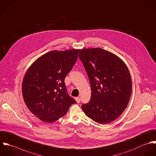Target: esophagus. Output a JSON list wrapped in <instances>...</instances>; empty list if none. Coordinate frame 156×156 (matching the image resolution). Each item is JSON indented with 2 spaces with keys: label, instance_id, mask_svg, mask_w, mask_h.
I'll return each instance as SVG.
<instances>
[{
  "label": "esophagus",
  "instance_id": "esophagus-1",
  "mask_svg": "<svg viewBox=\"0 0 156 156\" xmlns=\"http://www.w3.org/2000/svg\"><path fill=\"white\" fill-rule=\"evenodd\" d=\"M75 100L77 102V103H78V104L80 103V98H76Z\"/></svg>",
  "mask_w": 156,
  "mask_h": 156
}]
</instances>
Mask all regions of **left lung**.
I'll list each match as a JSON object with an SVG mask.
<instances>
[{
	"mask_svg": "<svg viewBox=\"0 0 156 156\" xmlns=\"http://www.w3.org/2000/svg\"><path fill=\"white\" fill-rule=\"evenodd\" d=\"M91 88L90 101L82 105L94 122L105 124L124 111L132 92V80L125 63L117 55L101 48L82 49L79 54Z\"/></svg>",
	"mask_w": 156,
	"mask_h": 156,
	"instance_id": "obj_1",
	"label": "left lung"
}]
</instances>
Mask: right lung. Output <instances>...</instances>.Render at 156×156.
<instances>
[{"mask_svg": "<svg viewBox=\"0 0 156 156\" xmlns=\"http://www.w3.org/2000/svg\"><path fill=\"white\" fill-rule=\"evenodd\" d=\"M79 51L47 52L26 71L22 86L23 98L29 110L42 121H56L77 103L67 94L64 80L76 62Z\"/></svg>", "mask_w": 156, "mask_h": 156, "instance_id": "add662e5", "label": "right lung"}]
</instances>
